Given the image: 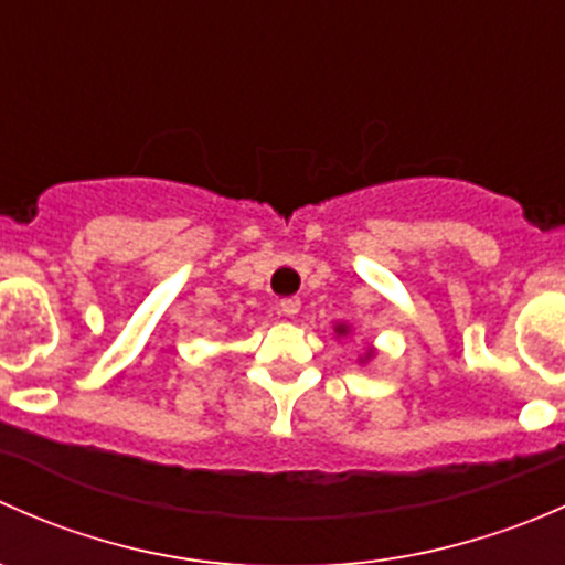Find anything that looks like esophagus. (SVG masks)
<instances>
[{
  "label": "esophagus",
  "mask_w": 565,
  "mask_h": 565,
  "mask_svg": "<svg viewBox=\"0 0 565 565\" xmlns=\"http://www.w3.org/2000/svg\"><path fill=\"white\" fill-rule=\"evenodd\" d=\"M300 311V298H284L281 300V315L284 317H295Z\"/></svg>",
  "instance_id": "1"
}]
</instances>
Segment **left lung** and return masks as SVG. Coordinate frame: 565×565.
<instances>
[{"label": "left lung", "instance_id": "8db88e82", "mask_svg": "<svg viewBox=\"0 0 565 565\" xmlns=\"http://www.w3.org/2000/svg\"><path fill=\"white\" fill-rule=\"evenodd\" d=\"M333 330H335V339H341V335H350V324H344V322H335ZM374 355H377V350H374V347H369V350L363 352V355L358 358V361L366 363V361H372Z\"/></svg>", "mask_w": 565, "mask_h": 565}]
</instances>
